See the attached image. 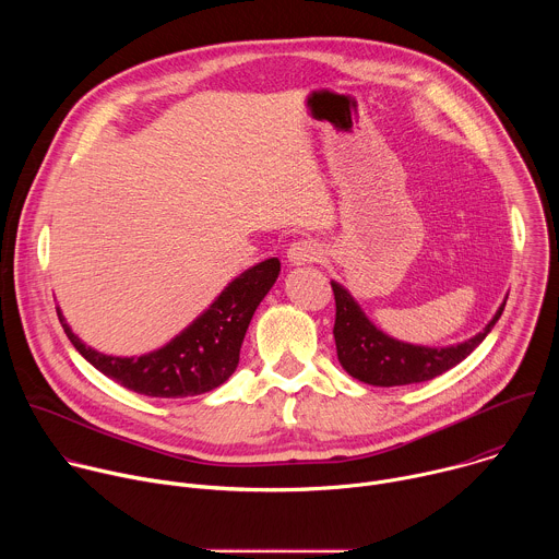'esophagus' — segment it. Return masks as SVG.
<instances>
[{
  "mask_svg": "<svg viewBox=\"0 0 559 559\" xmlns=\"http://www.w3.org/2000/svg\"><path fill=\"white\" fill-rule=\"evenodd\" d=\"M323 259V248L318 246L316 241H311V238H300V241L292 243L289 250H287V261L292 265H309V263H316Z\"/></svg>",
  "mask_w": 559,
  "mask_h": 559,
  "instance_id": "esophagus-1",
  "label": "esophagus"
}]
</instances>
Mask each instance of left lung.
<instances>
[{
    "mask_svg": "<svg viewBox=\"0 0 559 559\" xmlns=\"http://www.w3.org/2000/svg\"><path fill=\"white\" fill-rule=\"evenodd\" d=\"M332 289L336 298L334 338L338 362L352 378L373 386L425 382L455 367L489 336L507 305V300H502L485 330L473 338L447 347H427L391 338L369 321V316L345 285L332 281Z\"/></svg>",
    "mask_w": 559,
    "mask_h": 559,
    "instance_id": "obj_1",
    "label": "left lung"
}]
</instances>
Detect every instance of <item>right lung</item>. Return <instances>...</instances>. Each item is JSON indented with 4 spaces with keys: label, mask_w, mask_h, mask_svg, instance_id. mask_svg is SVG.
<instances>
[{
    "label": "right lung",
    "mask_w": 559,
    "mask_h": 559,
    "mask_svg": "<svg viewBox=\"0 0 559 559\" xmlns=\"http://www.w3.org/2000/svg\"><path fill=\"white\" fill-rule=\"evenodd\" d=\"M278 274L276 257L248 267L170 343L141 356L102 354L72 332L59 307L57 316L74 349L121 386L150 397L201 395L221 386L236 371L252 316Z\"/></svg>",
    "instance_id": "right-lung-1"
}]
</instances>
